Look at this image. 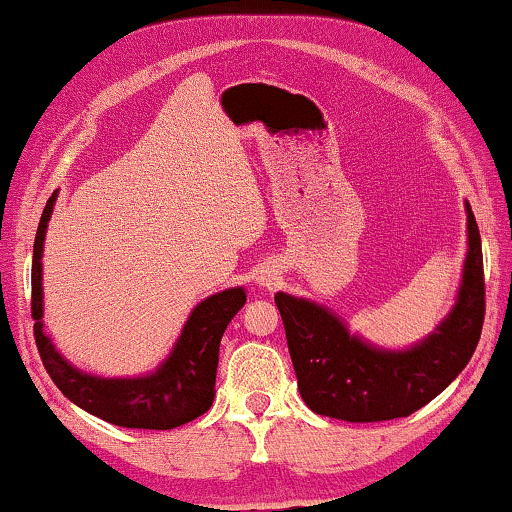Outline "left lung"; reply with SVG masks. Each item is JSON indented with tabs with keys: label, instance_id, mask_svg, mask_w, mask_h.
<instances>
[{
	"label": "left lung",
	"instance_id": "1",
	"mask_svg": "<svg viewBox=\"0 0 512 512\" xmlns=\"http://www.w3.org/2000/svg\"><path fill=\"white\" fill-rule=\"evenodd\" d=\"M469 254L458 304L437 334L407 352H380L350 336L341 320L306 300L274 295L297 387L316 414L350 423L410 416L469 364L485 320L481 233L467 206Z\"/></svg>",
	"mask_w": 512,
	"mask_h": 512
}]
</instances>
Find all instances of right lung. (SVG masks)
<instances>
[{
  "mask_svg": "<svg viewBox=\"0 0 512 512\" xmlns=\"http://www.w3.org/2000/svg\"><path fill=\"white\" fill-rule=\"evenodd\" d=\"M57 194L50 196L38 222L31 261V318H34L36 348L52 382L98 419L121 428L171 430L206 414L215 398V377L219 361V341L231 318L242 309L247 295L242 288H231L203 300L192 311L180 334L171 357L162 368L137 380H105L75 371L54 350L50 338L43 334V288H41V254L47 222Z\"/></svg>",
  "mask_w": 512,
  "mask_h": 512,
  "instance_id": "1",
  "label": "right lung"
}]
</instances>
